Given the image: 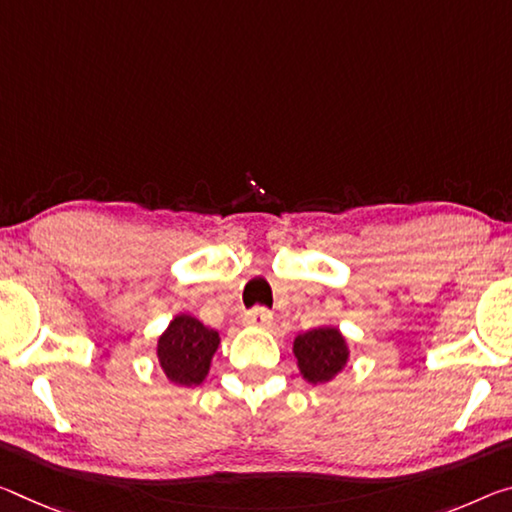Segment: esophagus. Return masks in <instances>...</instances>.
<instances>
[{
    "label": "esophagus",
    "mask_w": 512,
    "mask_h": 512,
    "mask_svg": "<svg viewBox=\"0 0 512 512\" xmlns=\"http://www.w3.org/2000/svg\"><path fill=\"white\" fill-rule=\"evenodd\" d=\"M243 323L250 328H269L273 323V314L264 307H257V310H250L246 316H243Z\"/></svg>",
    "instance_id": "1"
}]
</instances>
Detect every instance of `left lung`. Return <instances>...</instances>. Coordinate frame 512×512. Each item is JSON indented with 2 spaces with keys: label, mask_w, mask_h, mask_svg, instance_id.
<instances>
[{
  "label": "left lung",
  "mask_w": 512,
  "mask_h": 512,
  "mask_svg": "<svg viewBox=\"0 0 512 512\" xmlns=\"http://www.w3.org/2000/svg\"><path fill=\"white\" fill-rule=\"evenodd\" d=\"M291 351L300 376L310 385H326L335 380L351 360V348L337 326H319L300 332Z\"/></svg>",
  "instance_id": "obj_1"
}]
</instances>
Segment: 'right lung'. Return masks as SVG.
Listing matches in <instances>:
<instances>
[{"label": "right lung", "instance_id": "add662e5", "mask_svg": "<svg viewBox=\"0 0 512 512\" xmlns=\"http://www.w3.org/2000/svg\"><path fill=\"white\" fill-rule=\"evenodd\" d=\"M221 346L218 332L191 314H175L159 335L157 360L164 376L177 387H196L207 378L214 353Z\"/></svg>", "mask_w": 512, "mask_h": 512}]
</instances>
